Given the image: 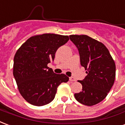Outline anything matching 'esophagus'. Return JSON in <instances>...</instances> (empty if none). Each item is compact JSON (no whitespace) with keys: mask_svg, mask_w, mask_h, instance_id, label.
Wrapping results in <instances>:
<instances>
[{"mask_svg":"<svg viewBox=\"0 0 125 125\" xmlns=\"http://www.w3.org/2000/svg\"><path fill=\"white\" fill-rule=\"evenodd\" d=\"M69 80H70V81H71V82L76 81V79H74V77H73V76H71V77H70V78H69Z\"/></svg>","mask_w":125,"mask_h":125,"instance_id":"esophagus-1","label":"esophagus"}]
</instances>
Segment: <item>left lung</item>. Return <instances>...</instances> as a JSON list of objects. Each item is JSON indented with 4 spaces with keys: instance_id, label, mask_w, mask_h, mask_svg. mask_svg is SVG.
I'll use <instances>...</instances> for the list:
<instances>
[{
    "instance_id": "obj_1",
    "label": "left lung",
    "mask_w": 125,
    "mask_h": 125,
    "mask_svg": "<svg viewBox=\"0 0 125 125\" xmlns=\"http://www.w3.org/2000/svg\"><path fill=\"white\" fill-rule=\"evenodd\" d=\"M70 40L79 51L81 66L87 75L79 81L82 91L74 94L80 103L93 106L108 94L115 79L116 66L109 50L102 42L87 35H70Z\"/></svg>"
}]
</instances>
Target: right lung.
I'll use <instances>...</instances> for the list:
<instances>
[{
    "instance_id": "add662e5",
    "label": "right lung",
    "mask_w": 125,
    "mask_h": 125,
    "mask_svg": "<svg viewBox=\"0 0 125 125\" xmlns=\"http://www.w3.org/2000/svg\"><path fill=\"white\" fill-rule=\"evenodd\" d=\"M69 38L55 34H43L29 38L16 51L13 75L22 97L34 106H43L53 101L57 87L69 78L54 73L47 64L53 61L60 46Z\"/></svg>"
}]
</instances>
